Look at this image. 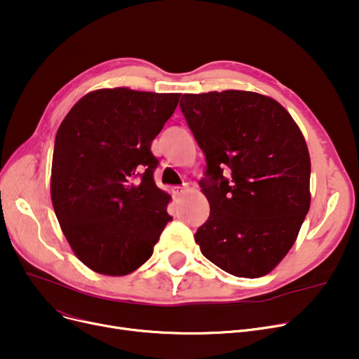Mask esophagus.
<instances>
[{
    "label": "esophagus",
    "mask_w": 359,
    "mask_h": 359,
    "mask_svg": "<svg viewBox=\"0 0 359 359\" xmlns=\"http://www.w3.org/2000/svg\"><path fill=\"white\" fill-rule=\"evenodd\" d=\"M186 194V189H184V187H180V186H176L175 187V189H173V195H175V199H180L183 195Z\"/></svg>",
    "instance_id": "34e87169"
}]
</instances>
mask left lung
<instances>
[{
    "label": "left lung",
    "mask_w": 359,
    "mask_h": 359,
    "mask_svg": "<svg viewBox=\"0 0 359 359\" xmlns=\"http://www.w3.org/2000/svg\"><path fill=\"white\" fill-rule=\"evenodd\" d=\"M180 109L206 157L210 217L202 255L240 278L272 272L310 210L311 163L303 132L275 99L255 91L183 94ZM232 170L231 180L223 168Z\"/></svg>",
    "instance_id": "1"
}]
</instances>
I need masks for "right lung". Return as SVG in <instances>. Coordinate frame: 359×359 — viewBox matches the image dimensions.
Returning a JSON list of instances; mask_svg holds the SVG:
<instances>
[{
    "instance_id": "add662e5",
    "label": "right lung",
    "mask_w": 359,
    "mask_h": 359,
    "mask_svg": "<svg viewBox=\"0 0 359 359\" xmlns=\"http://www.w3.org/2000/svg\"><path fill=\"white\" fill-rule=\"evenodd\" d=\"M180 93L99 88L72 106L55 138L53 211L87 268L123 276L154 252L172 219L156 186L151 142L175 113Z\"/></svg>"
}]
</instances>
